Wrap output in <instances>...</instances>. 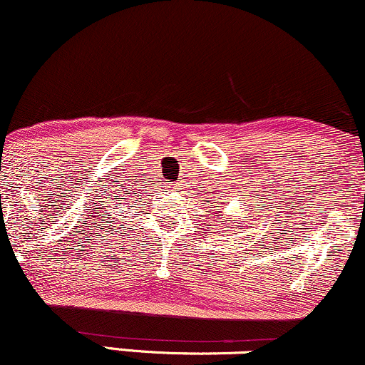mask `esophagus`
<instances>
[{
  "label": "esophagus",
  "instance_id": "1",
  "mask_svg": "<svg viewBox=\"0 0 365 365\" xmlns=\"http://www.w3.org/2000/svg\"><path fill=\"white\" fill-rule=\"evenodd\" d=\"M182 186V184H175V187H181Z\"/></svg>",
  "mask_w": 365,
  "mask_h": 365
}]
</instances>
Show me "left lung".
I'll return each instance as SVG.
<instances>
[{"mask_svg": "<svg viewBox=\"0 0 365 365\" xmlns=\"http://www.w3.org/2000/svg\"><path fill=\"white\" fill-rule=\"evenodd\" d=\"M228 222H230V220H228ZM233 222H235V220H233Z\"/></svg>", "mask_w": 365, "mask_h": 365, "instance_id": "1", "label": "left lung"}]
</instances>
